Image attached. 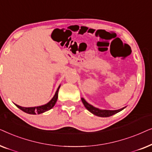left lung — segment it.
I'll return each mask as SVG.
<instances>
[{"mask_svg": "<svg viewBox=\"0 0 152 152\" xmlns=\"http://www.w3.org/2000/svg\"><path fill=\"white\" fill-rule=\"evenodd\" d=\"M82 101L83 104H84V107H86V109L87 110H88L91 113H92L94 115L99 116V117H103V118H106V117H109V116H111L114 115V114L118 113V112L121 111L122 110H123L124 109L122 108V109H118V110H114V111H111V110H100L97 108H95L94 107H93L92 105L89 104L85 100L84 98H82Z\"/></svg>", "mask_w": 152, "mask_h": 152, "instance_id": "left-lung-1", "label": "left lung"}]
</instances>
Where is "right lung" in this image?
I'll list each match as a JSON object with an SVG mask.
<instances>
[{"instance_id": "add662e5", "label": "right lung", "mask_w": 152, "mask_h": 152, "mask_svg": "<svg viewBox=\"0 0 152 152\" xmlns=\"http://www.w3.org/2000/svg\"><path fill=\"white\" fill-rule=\"evenodd\" d=\"M59 88H60V86L58 87L57 90L55 93V95H54L53 99H52L48 103H47L46 104L40 106V107H23L17 104H16V106L18 108V109L22 110L23 111L26 112V113H29V114H33V115H34V114H40V113H44V112L51 109L52 108L55 106L56 102H57V98H58V92H59Z\"/></svg>"}]
</instances>
